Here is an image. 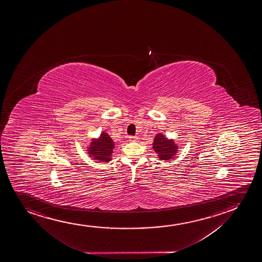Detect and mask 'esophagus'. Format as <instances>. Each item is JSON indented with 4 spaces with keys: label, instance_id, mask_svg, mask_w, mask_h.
I'll return each instance as SVG.
<instances>
[{
    "label": "esophagus",
    "instance_id": "1",
    "mask_svg": "<svg viewBox=\"0 0 262 262\" xmlns=\"http://www.w3.org/2000/svg\"><path fill=\"white\" fill-rule=\"evenodd\" d=\"M137 140H138V137H137V136H129V141H131V142H136Z\"/></svg>",
    "mask_w": 262,
    "mask_h": 262
}]
</instances>
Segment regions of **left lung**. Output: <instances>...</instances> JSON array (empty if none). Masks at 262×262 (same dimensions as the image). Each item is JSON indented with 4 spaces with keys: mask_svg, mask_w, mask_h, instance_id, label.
<instances>
[{
    "mask_svg": "<svg viewBox=\"0 0 262 262\" xmlns=\"http://www.w3.org/2000/svg\"><path fill=\"white\" fill-rule=\"evenodd\" d=\"M152 148L157 152L161 161H168L176 155L178 147L173 140L166 138L162 134H158L154 138Z\"/></svg>",
    "mask_w": 262,
    "mask_h": 262,
    "instance_id": "8db88e82",
    "label": "left lung"
}]
</instances>
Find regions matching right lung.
I'll use <instances>...</instances> for the list:
<instances>
[{
	"label": "right lung",
	"instance_id": "add662e5",
	"mask_svg": "<svg viewBox=\"0 0 262 262\" xmlns=\"http://www.w3.org/2000/svg\"><path fill=\"white\" fill-rule=\"evenodd\" d=\"M114 142L110 137L107 133H101L99 139L94 140L88 148V154H90L94 160L99 161H110L111 156L113 152Z\"/></svg>",
	"mask_w": 262,
	"mask_h": 262
}]
</instances>
